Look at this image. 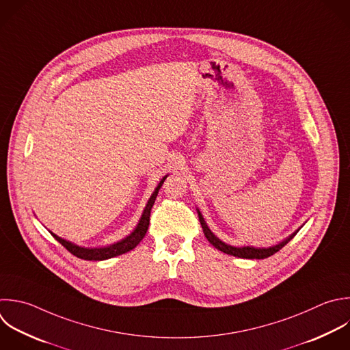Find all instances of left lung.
<instances>
[{
	"label": "left lung",
	"instance_id": "left-lung-1",
	"mask_svg": "<svg viewBox=\"0 0 350 350\" xmlns=\"http://www.w3.org/2000/svg\"><path fill=\"white\" fill-rule=\"evenodd\" d=\"M198 219H200V223H201V227H202V231L206 237V239L219 250H221L223 253H227V254H231V256H235V257H241V258H256V260H260V258H267L272 254H275L276 252H279L290 239H293V237L295 234H293L291 237H288L287 239H284L283 242L272 246V247H267V249H257V247H250V246H245V247H234V246H230V245H226L224 242H221L220 239H217L212 232L211 230L208 228V226L205 224L204 221V217L201 216V213L198 212Z\"/></svg>",
	"mask_w": 350,
	"mask_h": 350
}]
</instances>
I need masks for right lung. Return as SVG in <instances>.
Instances as JSON below:
<instances>
[{"mask_svg":"<svg viewBox=\"0 0 350 350\" xmlns=\"http://www.w3.org/2000/svg\"><path fill=\"white\" fill-rule=\"evenodd\" d=\"M167 176H164L161 179V182L159 183V186L156 187L154 193L152 194V197L149 198L148 204H146V208L142 213V217L137 226V228L127 237L124 238L123 241L115 243V245H111L108 247H96V249H85V247H79L77 245H72L71 242H67L66 239H62L60 237L52 234L70 253H72L74 256H77L78 258H82V260H94V261H100V260H107V258H111V257H115V256H120L123 253H127L130 250H133L145 237L146 231H148V227H149V221H150V212H152V208H153V204H154V200L157 197V193L160 190V187L163 186L164 180H165Z\"/></svg>","mask_w":350,"mask_h":350,"instance_id":"add662e5","label":"right lung"}]
</instances>
